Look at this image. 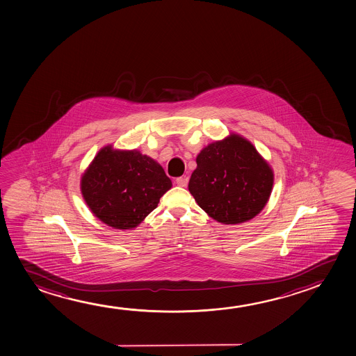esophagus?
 Wrapping results in <instances>:
<instances>
[{"label":"esophagus","mask_w":356,"mask_h":356,"mask_svg":"<svg viewBox=\"0 0 356 356\" xmlns=\"http://www.w3.org/2000/svg\"><path fill=\"white\" fill-rule=\"evenodd\" d=\"M175 181L176 185L181 186V187H186L187 184H188V177H186V176H184V177H177Z\"/></svg>","instance_id":"obj_1"}]
</instances>
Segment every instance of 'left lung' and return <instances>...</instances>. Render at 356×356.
<instances>
[{"mask_svg": "<svg viewBox=\"0 0 356 356\" xmlns=\"http://www.w3.org/2000/svg\"><path fill=\"white\" fill-rule=\"evenodd\" d=\"M196 161L188 190L214 220L248 222L267 204L273 170L248 139L232 134L207 145Z\"/></svg>", "mask_w": 356, "mask_h": 356, "instance_id": "obj_1", "label": "left lung"}]
</instances>
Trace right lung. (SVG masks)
I'll return each instance as SVG.
<instances>
[{
	"label": "right lung",
	"mask_w": 356,
	"mask_h": 356,
	"mask_svg": "<svg viewBox=\"0 0 356 356\" xmlns=\"http://www.w3.org/2000/svg\"><path fill=\"white\" fill-rule=\"evenodd\" d=\"M161 165L138 150H99L81 180L83 198L108 227L127 230L154 211L171 188Z\"/></svg>",
	"instance_id": "1"
}]
</instances>
